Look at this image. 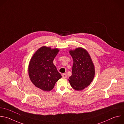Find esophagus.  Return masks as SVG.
<instances>
[{
    "instance_id": "34e87169",
    "label": "esophagus",
    "mask_w": 124,
    "mask_h": 124,
    "mask_svg": "<svg viewBox=\"0 0 124 124\" xmlns=\"http://www.w3.org/2000/svg\"><path fill=\"white\" fill-rule=\"evenodd\" d=\"M62 77L63 78H66L67 77V75H66V74L65 73H63V74H62Z\"/></svg>"
}]
</instances>
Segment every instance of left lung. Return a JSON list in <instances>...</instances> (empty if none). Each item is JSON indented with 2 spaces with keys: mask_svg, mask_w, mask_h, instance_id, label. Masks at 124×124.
I'll list each match as a JSON object with an SVG mask.
<instances>
[{
  "mask_svg": "<svg viewBox=\"0 0 124 124\" xmlns=\"http://www.w3.org/2000/svg\"><path fill=\"white\" fill-rule=\"evenodd\" d=\"M73 60L72 75L68 81L72 87L80 91L87 87L95 76V67L88 52L82 47L70 50Z\"/></svg>",
  "mask_w": 124,
  "mask_h": 124,
  "instance_id": "left-lung-1",
  "label": "left lung"
}]
</instances>
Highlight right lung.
<instances>
[{"label": "right lung", "mask_w": 124, "mask_h": 124, "mask_svg": "<svg viewBox=\"0 0 124 124\" xmlns=\"http://www.w3.org/2000/svg\"><path fill=\"white\" fill-rule=\"evenodd\" d=\"M58 48L43 46L32 57L28 66V74L33 84L44 91L53 89L56 83L62 78L53 63L59 52Z\"/></svg>", "instance_id": "obj_1"}]
</instances>
